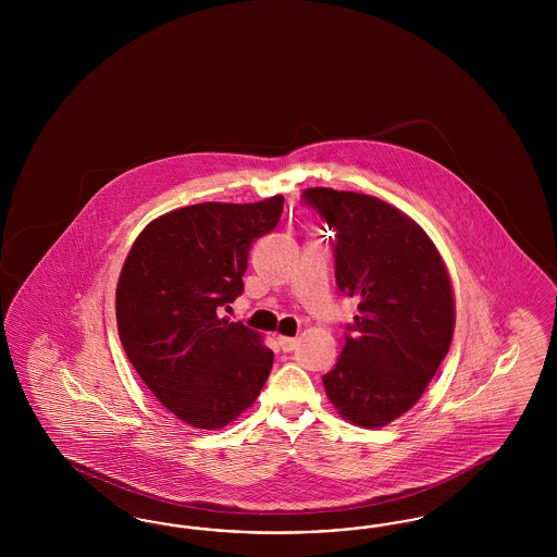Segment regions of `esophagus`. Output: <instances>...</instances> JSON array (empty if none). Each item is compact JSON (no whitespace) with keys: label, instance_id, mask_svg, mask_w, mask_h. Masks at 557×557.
Returning a JSON list of instances; mask_svg holds the SVG:
<instances>
[{"label":"esophagus","instance_id":"1","mask_svg":"<svg viewBox=\"0 0 557 557\" xmlns=\"http://www.w3.org/2000/svg\"><path fill=\"white\" fill-rule=\"evenodd\" d=\"M277 345H280V348H282L284 352H292V350L296 348V345H298V341H296V338H286V336H280V338H277Z\"/></svg>","mask_w":557,"mask_h":557}]
</instances>
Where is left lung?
Masks as SVG:
<instances>
[{
  "mask_svg": "<svg viewBox=\"0 0 557 557\" xmlns=\"http://www.w3.org/2000/svg\"><path fill=\"white\" fill-rule=\"evenodd\" d=\"M302 205L336 232V286L359 309L325 393L352 424L386 425L418 403L449 352L447 269L418 223L373 196L311 187Z\"/></svg>",
  "mask_w": 557,
  "mask_h": 557,
  "instance_id": "1",
  "label": "left lung"
}]
</instances>
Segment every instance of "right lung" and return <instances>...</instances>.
Listing matches in <instances>:
<instances>
[{
    "mask_svg": "<svg viewBox=\"0 0 557 557\" xmlns=\"http://www.w3.org/2000/svg\"><path fill=\"white\" fill-rule=\"evenodd\" d=\"M284 196L166 212L135 239L116 286L127 359L182 422L216 430L259 397L273 352L242 321L221 319L244 292L250 244L269 234Z\"/></svg>",
    "mask_w": 557,
    "mask_h": 557,
    "instance_id": "obj_1",
    "label": "right lung"
}]
</instances>
